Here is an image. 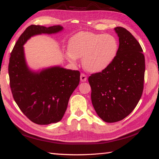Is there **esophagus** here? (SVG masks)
Here are the masks:
<instances>
[{"mask_svg":"<svg viewBox=\"0 0 159 159\" xmlns=\"http://www.w3.org/2000/svg\"><path fill=\"white\" fill-rule=\"evenodd\" d=\"M80 81L81 82H85L87 80V76H86V75H85L84 74H80Z\"/></svg>","mask_w":159,"mask_h":159,"instance_id":"34e87169","label":"esophagus"}]
</instances>
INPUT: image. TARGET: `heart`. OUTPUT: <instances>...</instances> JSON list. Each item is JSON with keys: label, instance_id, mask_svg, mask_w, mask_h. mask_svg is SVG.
Wrapping results in <instances>:
<instances>
[{"label": "heart", "instance_id": "heart-1", "mask_svg": "<svg viewBox=\"0 0 159 159\" xmlns=\"http://www.w3.org/2000/svg\"><path fill=\"white\" fill-rule=\"evenodd\" d=\"M118 46L117 39L112 34L80 31L69 40V50L65 55L67 60L74 63L77 58H83V65L88 71L99 73L114 61Z\"/></svg>", "mask_w": 159, "mask_h": 159}]
</instances>
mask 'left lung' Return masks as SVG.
<instances>
[{"mask_svg":"<svg viewBox=\"0 0 159 159\" xmlns=\"http://www.w3.org/2000/svg\"><path fill=\"white\" fill-rule=\"evenodd\" d=\"M114 30L119 38L116 57L107 69L88 78L94 109L107 123L128 116L144 88L145 60L141 45L125 29L118 26Z\"/></svg>","mask_w":159,"mask_h":159,"instance_id":"8db88e82","label":"left lung"}]
</instances>
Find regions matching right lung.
Returning a JSON list of instances; mask_svg holds the SVG:
<instances>
[{
	"label": "right lung",
	"instance_id": "1",
	"mask_svg": "<svg viewBox=\"0 0 159 159\" xmlns=\"http://www.w3.org/2000/svg\"><path fill=\"white\" fill-rule=\"evenodd\" d=\"M63 30L60 25H31L19 38L8 66L13 98L23 114L39 125L57 123L63 118L69 99L80 81V72L60 66L35 71L26 64L23 45L31 37Z\"/></svg>",
	"mask_w": 159,
	"mask_h": 159
}]
</instances>
